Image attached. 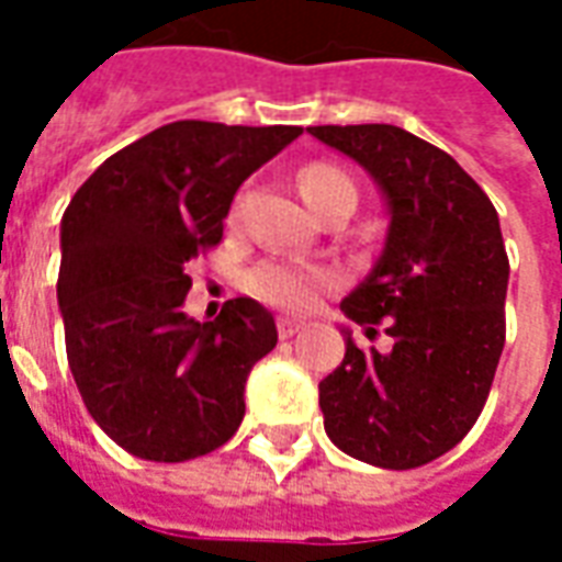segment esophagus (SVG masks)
I'll use <instances>...</instances> for the list:
<instances>
[{
    "label": "esophagus",
    "mask_w": 562,
    "mask_h": 562,
    "mask_svg": "<svg viewBox=\"0 0 562 562\" xmlns=\"http://www.w3.org/2000/svg\"><path fill=\"white\" fill-rule=\"evenodd\" d=\"M277 330H280L282 340H289V337H294V334H301V330H304V325H301V322H294V318L282 316L280 322H277Z\"/></svg>",
    "instance_id": "obj_1"
}]
</instances>
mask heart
<instances>
[{
	"instance_id": "1",
	"label": "heart",
	"mask_w": 562,
	"mask_h": 562,
	"mask_svg": "<svg viewBox=\"0 0 562 562\" xmlns=\"http://www.w3.org/2000/svg\"><path fill=\"white\" fill-rule=\"evenodd\" d=\"M334 186H352V180L334 165H310L301 171V192H304L306 204H313L318 195H325ZM334 282H337L334 270L306 265V261H265L252 273V289L268 304L285 306V310H304L316 301L322 289H328Z\"/></svg>"
}]
</instances>
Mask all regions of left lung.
Returning <instances> with one entry per match:
<instances>
[{
	"label": "left lung",
	"instance_id": "left-lung-1",
	"mask_svg": "<svg viewBox=\"0 0 562 562\" xmlns=\"http://www.w3.org/2000/svg\"><path fill=\"white\" fill-rule=\"evenodd\" d=\"M358 161L389 210L382 256L342 313L385 325L389 352L358 349L318 382L330 442L352 458L415 470L470 434L506 342L508 258L491 198L448 153L385 123L310 126Z\"/></svg>",
	"mask_w": 562,
	"mask_h": 562
}]
</instances>
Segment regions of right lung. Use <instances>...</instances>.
I'll list each match as a JSON object with an SVG mask.
<instances>
[{
  "label": "right lung",
  "mask_w": 562,
  "mask_h": 562,
  "mask_svg": "<svg viewBox=\"0 0 562 562\" xmlns=\"http://www.w3.org/2000/svg\"><path fill=\"white\" fill-rule=\"evenodd\" d=\"M301 126L180 120L104 159L59 225V313L71 376L128 454L180 463L225 446L246 413L249 370L277 346L252 297L213 322L183 313L186 265L222 240L234 192Z\"/></svg>",
  "instance_id": "obj_1"
}]
</instances>
